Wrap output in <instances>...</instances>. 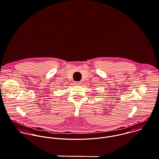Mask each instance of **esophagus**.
I'll return each instance as SVG.
<instances>
[{
  "label": "esophagus",
  "mask_w": 159,
  "mask_h": 159,
  "mask_svg": "<svg viewBox=\"0 0 159 159\" xmlns=\"http://www.w3.org/2000/svg\"><path fill=\"white\" fill-rule=\"evenodd\" d=\"M80 81H75V83H74V84L75 85H80Z\"/></svg>",
  "instance_id": "obj_1"
}]
</instances>
